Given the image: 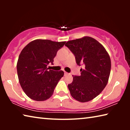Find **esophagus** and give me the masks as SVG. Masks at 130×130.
<instances>
[{
    "label": "esophagus",
    "mask_w": 130,
    "mask_h": 130,
    "mask_svg": "<svg viewBox=\"0 0 130 130\" xmlns=\"http://www.w3.org/2000/svg\"><path fill=\"white\" fill-rule=\"evenodd\" d=\"M64 74H65V76H66V75H68V74H69V73H68L67 72H64Z\"/></svg>",
    "instance_id": "1"
}]
</instances>
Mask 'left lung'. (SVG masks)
Masks as SVG:
<instances>
[{
  "instance_id": "left-lung-1",
  "label": "left lung",
  "mask_w": 130,
  "mask_h": 130,
  "mask_svg": "<svg viewBox=\"0 0 130 130\" xmlns=\"http://www.w3.org/2000/svg\"><path fill=\"white\" fill-rule=\"evenodd\" d=\"M75 56L77 64L83 63L81 75H73L68 88L76 100L85 103L93 100L106 86L111 72V59L104 47L92 37L68 41L65 45Z\"/></svg>"
}]
</instances>
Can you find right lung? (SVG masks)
I'll return each mask as SVG.
<instances>
[{
    "label": "right lung",
    "mask_w": 130,
    "mask_h": 130,
    "mask_svg": "<svg viewBox=\"0 0 130 130\" xmlns=\"http://www.w3.org/2000/svg\"><path fill=\"white\" fill-rule=\"evenodd\" d=\"M66 42L36 39L22 50L17 62V73L20 85L26 95L36 101H45L53 93L64 73L48 68L53 64L58 50Z\"/></svg>",
    "instance_id": "obj_1"
}]
</instances>
